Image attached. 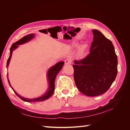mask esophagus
<instances>
[{
    "label": "esophagus",
    "mask_w": 130,
    "mask_h": 130,
    "mask_svg": "<svg viewBox=\"0 0 130 130\" xmlns=\"http://www.w3.org/2000/svg\"><path fill=\"white\" fill-rule=\"evenodd\" d=\"M65 64H70L72 63V61L69 60V59H66L64 61Z\"/></svg>",
    "instance_id": "34e87169"
}]
</instances>
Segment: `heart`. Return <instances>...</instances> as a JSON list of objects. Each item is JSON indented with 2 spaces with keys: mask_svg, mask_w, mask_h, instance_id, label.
I'll return each instance as SVG.
<instances>
[{
  "mask_svg": "<svg viewBox=\"0 0 130 130\" xmlns=\"http://www.w3.org/2000/svg\"><path fill=\"white\" fill-rule=\"evenodd\" d=\"M84 48H85V47H82V48L81 49V52H84Z\"/></svg>",
  "mask_w": 130,
  "mask_h": 130,
  "instance_id": "obj_1",
  "label": "heart"
}]
</instances>
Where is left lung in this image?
Returning a JSON list of instances; mask_svg holds the SVG:
<instances>
[{
	"instance_id": "1",
	"label": "left lung",
	"mask_w": 130,
	"mask_h": 130,
	"mask_svg": "<svg viewBox=\"0 0 130 130\" xmlns=\"http://www.w3.org/2000/svg\"><path fill=\"white\" fill-rule=\"evenodd\" d=\"M93 41L87 56L75 60L74 78L85 95L95 96L108 90L116 79L118 58L112 42L100 31L92 30Z\"/></svg>"
}]
</instances>
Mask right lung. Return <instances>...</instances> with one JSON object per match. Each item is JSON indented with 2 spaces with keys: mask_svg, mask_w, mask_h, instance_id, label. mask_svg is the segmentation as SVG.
I'll return each mask as SVG.
<instances>
[{
  "mask_svg": "<svg viewBox=\"0 0 130 130\" xmlns=\"http://www.w3.org/2000/svg\"><path fill=\"white\" fill-rule=\"evenodd\" d=\"M34 37V34H29L27 35L26 36L23 37L22 38H21V40H19V41H18L17 42L14 43L12 45L11 48H10V55L8 58V60H7V67H8L9 62L10 61V59L12 56V52L13 50H14L15 49H16L17 47L18 46V45H20L22 44H23V43H26L27 42L29 41L30 40H31V39ZM64 62L62 61V62H60L56 63L55 65L53 67H52V68L49 69L48 72V80L49 81V88L47 90L46 93H45V94H44V95L39 97L38 98H36V99H26V98H24L22 97L21 96L19 95L18 94L15 92L14 90H13V89L12 88V87H11V86L10 84V81L9 80L8 78V76H7V80H8V82L10 86V87L12 88V89H13V90L14 91V92L15 93V94L20 98L21 99H22V100L24 101H26V102H38V101H44L46 99H48V98H49L51 96L53 95V94L54 92V89H55V78L57 76V74L58 73V72L60 71L61 69L62 68V67L64 64Z\"/></svg>",
  "mask_w": 130,
  "mask_h": 130,
  "instance_id": "1",
  "label": "right lung"
}]
</instances>
